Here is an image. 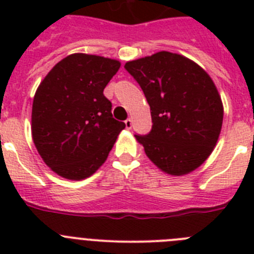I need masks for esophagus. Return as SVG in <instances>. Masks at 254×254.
<instances>
[{
	"instance_id": "esophagus-1",
	"label": "esophagus",
	"mask_w": 254,
	"mask_h": 254,
	"mask_svg": "<svg viewBox=\"0 0 254 254\" xmlns=\"http://www.w3.org/2000/svg\"><path fill=\"white\" fill-rule=\"evenodd\" d=\"M125 125H126V128L131 129L132 128V125H133V122H132L131 118H128V120L125 121Z\"/></svg>"
}]
</instances>
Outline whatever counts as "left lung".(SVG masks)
I'll return each mask as SVG.
<instances>
[{
	"label": "left lung",
	"instance_id": "left-lung-1",
	"mask_svg": "<svg viewBox=\"0 0 254 254\" xmlns=\"http://www.w3.org/2000/svg\"><path fill=\"white\" fill-rule=\"evenodd\" d=\"M125 68L151 111V131L134 134L147 158L170 176H185L202 165L216 146L224 117L208 73L190 58L165 51L129 61Z\"/></svg>",
	"mask_w": 254,
	"mask_h": 254
}]
</instances>
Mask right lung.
Instances as JSON below:
<instances>
[{
	"instance_id": "right-lung-1",
	"label": "right lung",
	"mask_w": 254,
	"mask_h": 254,
	"mask_svg": "<svg viewBox=\"0 0 254 254\" xmlns=\"http://www.w3.org/2000/svg\"><path fill=\"white\" fill-rule=\"evenodd\" d=\"M121 62L73 53L40 82L31 109V134L44 163L58 176L81 181L107 160L126 125L114 120L104 87Z\"/></svg>"
}]
</instances>
